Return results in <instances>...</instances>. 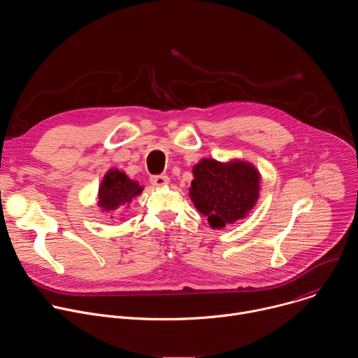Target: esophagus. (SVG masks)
Segmentation results:
<instances>
[{"label": "esophagus", "instance_id": "obj_1", "mask_svg": "<svg viewBox=\"0 0 358 358\" xmlns=\"http://www.w3.org/2000/svg\"><path fill=\"white\" fill-rule=\"evenodd\" d=\"M150 182L155 185V187H164L170 182V178L164 174H160V176H152L150 177Z\"/></svg>", "mask_w": 358, "mask_h": 358}]
</instances>
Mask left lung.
I'll list each match as a JSON object with an SVG mask.
<instances>
[{
  "label": "left lung",
  "instance_id": "obj_1",
  "mask_svg": "<svg viewBox=\"0 0 358 358\" xmlns=\"http://www.w3.org/2000/svg\"><path fill=\"white\" fill-rule=\"evenodd\" d=\"M192 173L191 199L195 208L208 217L213 228H222L243 218L259 196V173L250 164H222L203 159Z\"/></svg>",
  "mask_w": 358,
  "mask_h": 358
}]
</instances>
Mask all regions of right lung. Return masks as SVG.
I'll return each mask as SVG.
<instances>
[{"label": "right lung", "mask_w": 358, "mask_h": 358, "mask_svg": "<svg viewBox=\"0 0 358 358\" xmlns=\"http://www.w3.org/2000/svg\"><path fill=\"white\" fill-rule=\"evenodd\" d=\"M141 187L119 170H110L99 188V206L105 211H115L129 203Z\"/></svg>", "instance_id": "right-lung-1"}]
</instances>
